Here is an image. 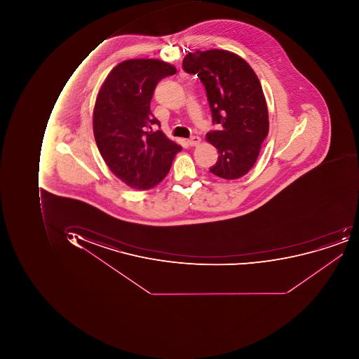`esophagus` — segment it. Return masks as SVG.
<instances>
[{"label":"esophagus","mask_w":359,"mask_h":359,"mask_svg":"<svg viewBox=\"0 0 359 359\" xmlns=\"http://www.w3.org/2000/svg\"><path fill=\"white\" fill-rule=\"evenodd\" d=\"M199 142H201V138L198 136H192L188 140V143L191 147L198 146Z\"/></svg>","instance_id":"obj_1"}]
</instances>
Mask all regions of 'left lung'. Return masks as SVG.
Segmentation results:
<instances>
[{
  "instance_id": "left-lung-1",
  "label": "left lung",
  "mask_w": 359,
  "mask_h": 359,
  "mask_svg": "<svg viewBox=\"0 0 359 359\" xmlns=\"http://www.w3.org/2000/svg\"><path fill=\"white\" fill-rule=\"evenodd\" d=\"M182 68L204 85L212 123L218 125L206 135L219 153L210 172L226 180L241 178L256 163L269 133L266 101L258 76L244 59L222 50L189 53Z\"/></svg>"
}]
</instances>
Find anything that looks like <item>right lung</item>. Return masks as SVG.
Here are the masks:
<instances>
[{
    "instance_id": "obj_1",
    "label": "right lung",
    "mask_w": 359,
    "mask_h": 359,
    "mask_svg": "<svg viewBox=\"0 0 359 359\" xmlns=\"http://www.w3.org/2000/svg\"><path fill=\"white\" fill-rule=\"evenodd\" d=\"M176 68L157 59H130L107 76L94 109V135L103 160L130 188H154L168 174L181 147L169 140L152 114L157 83Z\"/></svg>"
}]
</instances>
